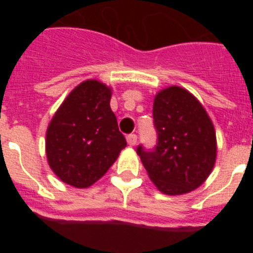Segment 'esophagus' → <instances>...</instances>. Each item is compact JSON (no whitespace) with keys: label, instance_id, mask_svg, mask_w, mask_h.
Instances as JSON below:
<instances>
[{"label":"esophagus","instance_id":"1","mask_svg":"<svg viewBox=\"0 0 253 253\" xmlns=\"http://www.w3.org/2000/svg\"><path fill=\"white\" fill-rule=\"evenodd\" d=\"M137 140H138L137 134H129L128 137H126V142H128L129 146H135Z\"/></svg>","mask_w":253,"mask_h":253}]
</instances>
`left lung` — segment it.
<instances>
[{
	"label": "left lung",
	"mask_w": 253,
	"mask_h": 253,
	"mask_svg": "<svg viewBox=\"0 0 253 253\" xmlns=\"http://www.w3.org/2000/svg\"><path fill=\"white\" fill-rule=\"evenodd\" d=\"M157 144L137 148L148 176L160 191L181 195L207 180L216 157L213 123L202 104L189 91L171 86L158 92L153 102Z\"/></svg>",
	"instance_id": "obj_1"
}]
</instances>
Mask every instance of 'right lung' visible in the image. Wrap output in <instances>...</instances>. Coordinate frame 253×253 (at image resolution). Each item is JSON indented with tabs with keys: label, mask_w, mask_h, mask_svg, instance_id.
Listing matches in <instances>:
<instances>
[{
	"label": "right lung",
	"mask_w": 253,
	"mask_h": 253,
	"mask_svg": "<svg viewBox=\"0 0 253 253\" xmlns=\"http://www.w3.org/2000/svg\"><path fill=\"white\" fill-rule=\"evenodd\" d=\"M110 99L109 87L88 80L67 96L53 116L46 130V157L66 184L80 189L95 184L126 146Z\"/></svg>",
	"instance_id": "obj_1"
}]
</instances>
